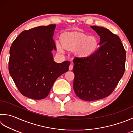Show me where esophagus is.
Segmentation results:
<instances>
[{
    "instance_id": "1",
    "label": "esophagus",
    "mask_w": 133,
    "mask_h": 133,
    "mask_svg": "<svg viewBox=\"0 0 133 133\" xmlns=\"http://www.w3.org/2000/svg\"><path fill=\"white\" fill-rule=\"evenodd\" d=\"M72 69H73V65L71 64L69 66V70H72Z\"/></svg>"
}]
</instances>
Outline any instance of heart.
<instances>
[{
  "instance_id": "b5f03b06",
  "label": "heart",
  "mask_w": 133,
  "mask_h": 133,
  "mask_svg": "<svg viewBox=\"0 0 133 133\" xmlns=\"http://www.w3.org/2000/svg\"><path fill=\"white\" fill-rule=\"evenodd\" d=\"M61 44L56 43V50L63 52L64 50L73 51L77 58L84 59L94 54L98 47V40L94 35L88 36L84 33L71 31L62 33L60 37Z\"/></svg>"
}]
</instances>
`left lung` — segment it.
Segmentation results:
<instances>
[{"instance_id": "1", "label": "left lung", "mask_w": 133, "mask_h": 133, "mask_svg": "<svg viewBox=\"0 0 133 133\" xmlns=\"http://www.w3.org/2000/svg\"><path fill=\"white\" fill-rule=\"evenodd\" d=\"M100 36V45L89 58L73 60V88L81 99L94 101L110 95L125 70L126 51L118 36L97 26H90Z\"/></svg>"}]
</instances>
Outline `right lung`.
<instances>
[{
    "mask_svg": "<svg viewBox=\"0 0 133 133\" xmlns=\"http://www.w3.org/2000/svg\"><path fill=\"white\" fill-rule=\"evenodd\" d=\"M55 28L52 24L23 31L10 47V74L21 93L32 99L45 98L56 79L69 70V61H54Z\"/></svg>",
    "mask_w": 133,
    "mask_h": 133,
    "instance_id": "right-lung-1",
    "label": "right lung"
}]
</instances>
